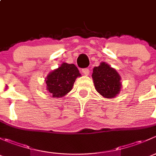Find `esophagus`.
I'll return each mask as SVG.
<instances>
[{
    "instance_id": "1",
    "label": "esophagus",
    "mask_w": 156,
    "mask_h": 156,
    "mask_svg": "<svg viewBox=\"0 0 156 156\" xmlns=\"http://www.w3.org/2000/svg\"><path fill=\"white\" fill-rule=\"evenodd\" d=\"M82 72H83V74L89 75V68H83V70H82Z\"/></svg>"
}]
</instances>
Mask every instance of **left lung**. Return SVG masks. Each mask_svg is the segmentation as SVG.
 Listing matches in <instances>:
<instances>
[{"label":"left lung","mask_w":156,"mask_h":156,"mask_svg":"<svg viewBox=\"0 0 156 156\" xmlns=\"http://www.w3.org/2000/svg\"><path fill=\"white\" fill-rule=\"evenodd\" d=\"M98 92L106 98H113L120 92L121 76L115 69L105 62L94 67L91 75Z\"/></svg>","instance_id":"obj_1"}]
</instances>
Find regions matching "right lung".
<instances>
[{"label":"right lung","instance_id":"obj_1","mask_svg":"<svg viewBox=\"0 0 156 156\" xmlns=\"http://www.w3.org/2000/svg\"><path fill=\"white\" fill-rule=\"evenodd\" d=\"M81 76L73 64L63 63L46 78V89L53 98H62L72 89L76 79Z\"/></svg>","mask_w":156,"mask_h":156}]
</instances>
